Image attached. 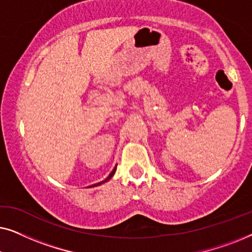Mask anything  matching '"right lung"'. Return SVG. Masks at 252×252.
I'll list each match as a JSON object with an SVG mask.
<instances>
[{"label":"right lung","instance_id":"add662e5","mask_svg":"<svg viewBox=\"0 0 252 252\" xmlns=\"http://www.w3.org/2000/svg\"><path fill=\"white\" fill-rule=\"evenodd\" d=\"M116 170H117V166H116L115 168H113V170H112V172H111V173H110V174H109V177H108V178H106L104 181H102V182H98V184H96V185H94V186H99V185L104 184V182H106V181H108V180H110V179H111V178H112V175H113V174H115V172H116Z\"/></svg>","mask_w":252,"mask_h":252}]
</instances>
